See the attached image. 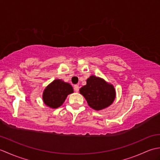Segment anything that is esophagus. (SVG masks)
I'll list each match as a JSON object with an SVG mask.
<instances>
[{"label":"esophagus","instance_id":"1","mask_svg":"<svg viewBox=\"0 0 160 160\" xmlns=\"http://www.w3.org/2000/svg\"><path fill=\"white\" fill-rule=\"evenodd\" d=\"M74 91H76V92H78V91H79V86L78 85H75L74 86Z\"/></svg>","mask_w":160,"mask_h":160}]
</instances>
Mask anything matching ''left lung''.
Here are the masks:
<instances>
[{"mask_svg": "<svg viewBox=\"0 0 160 160\" xmlns=\"http://www.w3.org/2000/svg\"><path fill=\"white\" fill-rule=\"evenodd\" d=\"M80 93L85 98L89 106L96 111L108 107L116 97L113 84L96 76H91L88 78L86 85L80 89Z\"/></svg>", "mask_w": 160, "mask_h": 160, "instance_id": "1", "label": "left lung"}]
</instances>
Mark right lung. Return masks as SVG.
I'll return each instance as SVG.
<instances>
[{
  "label": "right lung",
  "instance_id": "1",
  "mask_svg": "<svg viewBox=\"0 0 160 160\" xmlns=\"http://www.w3.org/2000/svg\"><path fill=\"white\" fill-rule=\"evenodd\" d=\"M73 93V89L69 83L56 79L44 89L42 100L49 108H57L64 103L68 95Z\"/></svg>",
  "mask_w": 160,
  "mask_h": 160
}]
</instances>
